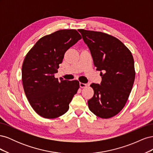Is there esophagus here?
<instances>
[{"instance_id": "obj_1", "label": "esophagus", "mask_w": 153, "mask_h": 153, "mask_svg": "<svg viewBox=\"0 0 153 153\" xmlns=\"http://www.w3.org/2000/svg\"><path fill=\"white\" fill-rule=\"evenodd\" d=\"M87 85L86 84H84V83H80V87H81V88H84V87H86V86H87Z\"/></svg>"}]
</instances>
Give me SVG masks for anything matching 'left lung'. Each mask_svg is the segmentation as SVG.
Here are the masks:
<instances>
[{
	"instance_id": "8db88e82",
	"label": "left lung",
	"mask_w": 153,
	"mask_h": 153,
	"mask_svg": "<svg viewBox=\"0 0 153 153\" xmlns=\"http://www.w3.org/2000/svg\"><path fill=\"white\" fill-rule=\"evenodd\" d=\"M89 47L101 84H92L94 96L87 101L98 117L110 118L126 105L135 80L134 59L129 50L115 37L101 32L78 30Z\"/></svg>"
}]
</instances>
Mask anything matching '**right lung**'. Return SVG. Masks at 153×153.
I'll use <instances>...</instances> for the list:
<instances>
[{
    "label": "right lung",
    "instance_id": "add662e5",
    "mask_svg": "<svg viewBox=\"0 0 153 153\" xmlns=\"http://www.w3.org/2000/svg\"><path fill=\"white\" fill-rule=\"evenodd\" d=\"M82 38L74 29L59 30L39 39L27 53L22 68L26 97L40 116L53 119L65 114L79 89V82L55 78L66 51Z\"/></svg>",
    "mask_w": 153,
    "mask_h": 153
}]
</instances>
